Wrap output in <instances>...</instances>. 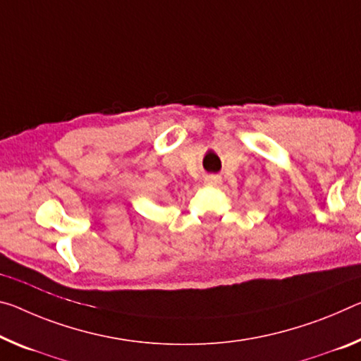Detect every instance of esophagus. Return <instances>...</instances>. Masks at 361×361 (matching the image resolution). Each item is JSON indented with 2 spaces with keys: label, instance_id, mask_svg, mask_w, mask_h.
<instances>
[{
  "label": "esophagus",
  "instance_id": "34e87169",
  "mask_svg": "<svg viewBox=\"0 0 361 361\" xmlns=\"http://www.w3.org/2000/svg\"><path fill=\"white\" fill-rule=\"evenodd\" d=\"M220 183H221L220 176H216V175L205 176V185H207V186H216V185H220Z\"/></svg>",
  "mask_w": 361,
  "mask_h": 361
}]
</instances>
